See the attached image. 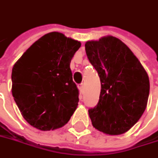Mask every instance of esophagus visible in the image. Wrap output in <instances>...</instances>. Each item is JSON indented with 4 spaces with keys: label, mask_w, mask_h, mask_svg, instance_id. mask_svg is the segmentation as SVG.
<instances>
[{
    "label": "esophagus",
    "mask_w": 158,
    "mask_h": 158,
    "mask_svg": "<svg viewBox=\"0 0 158 158\" xmlns=\"http://www.w3.org/2000/svg\"><path fill=\"white\" fill-rule=\"evenodd\" d=\"M78 89H79V91L80 93H83V90H84V85H83V83H81V84H79L78 85Z\"/></svg>",
    "instance_id": "1"
}]
</instances>
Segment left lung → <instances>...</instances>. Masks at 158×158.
Instances as JSON below:
<instances>
[{"label": "left lung", "mask_w": 158, "mask_h": 158, "mask_svg": "<svg viewBox=\"0 0 158 158\" xmlns=\"http://www.w3.org/2000/svg\"><path fill=\"white\" fill-rule=\"evenodd\" d=\"M85 50L101 81L99 102L89 110L92 125L106 135L123 134L145 110L149 76L130 48L115 36L88 41Z\"/></svg>", "instance_id": "left-lung-1"}]
</instances>
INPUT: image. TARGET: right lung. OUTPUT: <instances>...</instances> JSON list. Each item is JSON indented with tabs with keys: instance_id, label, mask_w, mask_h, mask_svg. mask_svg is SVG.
<instances>
[{
	"instance_id": "add662e5",
	"label": "right lung",
	"mask_w": 158,
	"mask_h": 158,
	"mask_svg": "<svg viewBox=\"0 0 158 158\" xmlns=\"http://www.w3.org/2000/svg\"><path fill=\"white\" fill-rule=\"evenodd\" d=\"M81 42L59 32L44 35L13 67L12 95L22 116L40 131L69 121L78 105L70 62Z\"/></svg>"
}]
</instances>
